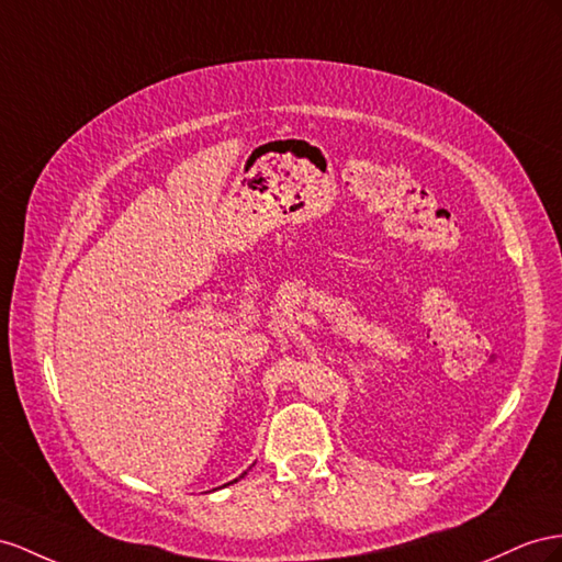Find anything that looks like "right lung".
Segmentation results:
<instances>
[{
  "label": "right lung",
  "mask_w": 562,
  "mask_h": 562,
  "mask_svg": "<svg viewBox=\"0 0 562 562\" xmlns=\"http://www.w3.org/2000/svg\"><path fill=\"white\" fill-rule=\"evenodd\" d=\"M244 474H247V472H244ZM244 474H241V477H244ZM241 477H239V480H241ZM235 482H237V480H235ZM227 484H233V482H227Z\"/></svg>",
  "instance_id": "right-lung-1"
}]
</instances>
